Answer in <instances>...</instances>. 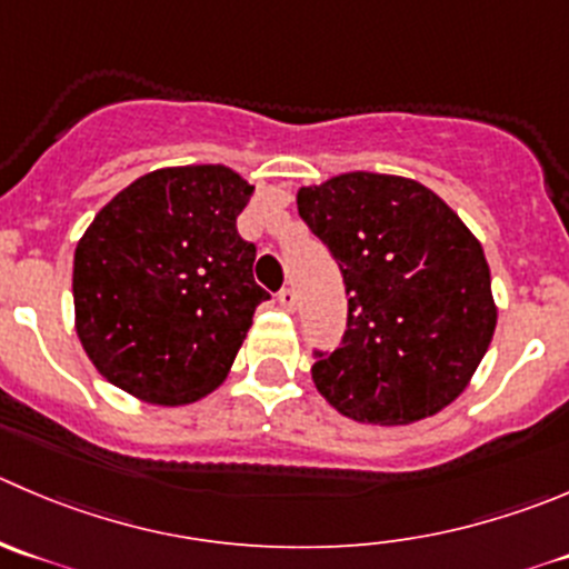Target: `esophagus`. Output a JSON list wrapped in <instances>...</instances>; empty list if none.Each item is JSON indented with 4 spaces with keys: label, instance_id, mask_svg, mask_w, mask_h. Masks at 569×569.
Returning a JSON list of instances; mask_svg holds the SVG:
<instances>
[{
    "label": "esophagus",
    "instance_id": "obj_1",
    "mask_svg": "<svg viewBox=\"0 0 569 569\" xmlns=\"http://www.w3.org/2000/svg\"><path fill=\"white\" fill-rule=\"evenodd\" d=\"M278 302H280V308H283V311H295V308H297V295H295V289H280Z\"/></svg>",
    "mask_w": 569,
    "mask_h": 569
}]
</instances>
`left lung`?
Masks as SVG:
<instances>
[{
    "label": "left lung",
    "instance_id": "obj_1",
    "mask_svg": "<svg viewBox=\"0 0 569 569\" xmlns=\"http://www.w3.org/2000/svg\"><path fill=\"white\" fill-rule=\"evenodd\" d=\"M297 211L347 286L345 341L311 367L319 395L375 425L459 400L498 325L487 256L459 213L428 186L378 172L300 186Z\"/></svg>",
    "mask_w": 569,
    "mask_h": 569
}]
</instances>
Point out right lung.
Returning a JSON list of instances; mask_svg holds the SVG:
<instances>
[{"instance_id": "right-lung-1", "label": "right lung", "mask_w": 569, "mask_h": 569, "mask_svg": "<svg viewBox=\"0 0 569 569\" xmlns=\"http://www.w3.org/2000/svg\"><path fill=\"white\" fill-rule=\"evenodd\" d=\"M256 186L224 163L141 174L74 250V330L108 383L189 406L224 383L256 308V247L236 230Z\"/></svg>"}]
</instances>
